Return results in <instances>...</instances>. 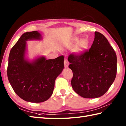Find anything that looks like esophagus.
<instances>
[{"label": "esophagus", "instance_id": "esophagus-1", "mask_svg": "<svg viewBox=\"0 0 126 126\" xmlns=\"http://www.w3.org/2000/svg\"><path fill=\"white\" fill-rule=\"evenodd\" d=\"M69 62L68 61L66 60V59H65L64 61V66L65 68H68V65H69Z\"/></svg>", "mask_w": 126, "mask_h": 126}]
</instances>
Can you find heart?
<instances>
[{
  "mask_svg": "<svg viewBox=\"0 0 126 126\" xmlns=\"http://www.w3.org/2000/svg\"><path fill=\"white\" fill-rule=\"evenodd\" d=\"M75 41H77V40H75ZM83 47H84V45H83L82 44H81V45H80V46H79V50H78V52L81 51V50H82V48H83Z\"/></svg>",
  "mask_w": 126,
  "mask_h": 126,
  "instance_id": "obj_1",
  "label": "heart"
}]
</instances>
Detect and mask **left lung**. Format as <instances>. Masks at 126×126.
<instances>
[{
	"mask_svg": "<svg viewBox=\"0 0 126 126\" xmlns=\"http://www.w3.org/2000/svg\"><path fill=\"white\" fill-rule=\"evenodd\" d=\"M68 60L73 73L72 87L82 97L103 95L116 77V53L107 39L98 32H95L94 41L89 50L79 55L70 54Z\"/></svg>",
	"mask_w": 126,
	"mask_h": 126,
	"instance_id": "8db88e82",
	"label": "left lung"
}]
</instances>
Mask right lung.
Returning <instances> with one entry per match:
<instances>
[{
	"mask_svg": "<svg viewBox=\"0 0 126 126\" xmlns=\"http://www.w3.org/2000/svg\"><path fill=\"white\" fill-rule=\"evenodd\" d=\"M38 31L23 33L10 51L7 74L18 96L26 101L43 102L52 95L56 78L64 69L63 56L47 60L43 56L30 61L26 58L28 41L41 40Z\"/></svg>",
	"mask_w": 126,
	"mask_h": 126,
	"instance_id": "right-lung-1",
	"label": "right lung"
}]
</instances>
